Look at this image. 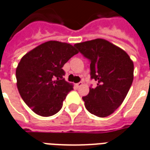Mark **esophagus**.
<instances>
[{"instance_id":"obj_1","label":"esophagus","mask_w":150,"mask_h":150,"mask_svg":"<svg viewBox=\"0 0 150 150\" xmlns=\"http://www.w3.org/2000/svg\"><path fill=\"white\" fill-rule=\"evenodd\" d=\"M82 85H83V82H79V83H76V86H78V87L81 86Z\"/></svg>"}]
</instances>
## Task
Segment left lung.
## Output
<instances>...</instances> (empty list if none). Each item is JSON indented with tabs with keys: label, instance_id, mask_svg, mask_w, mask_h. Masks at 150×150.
Returning a JSON list of instances; mask_svg holds the SVG:
<instances>
[{
	"label": "left lung",
	"instance_id": "left-lung-1",
	"mask_svg": "<svg viewBox=\"0 0 150 150\" xmlns=\"http://www.w3.org/2000/svg\"><path fill=\"white\" fill-rule=\"evenodd\" d=\"M91 62V79L95 88L83 97L85 107L92 115L104 117L117 109L125 99L134 79V63L120 47L103 39L74 45Z\"/></svg>",
	"mask_w": 150,
	"mask_h": 150
}]
</instances>
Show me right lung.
<instances>
[{"instance_id": "add662e5", "label": "right lung", "mask_w": 150, "mask_h": 150, "mask_svg": "<svg viewBox=\"0 0 150 150\" xmlns=\"http://www.w3.org/2000/svg\"><path fill=\"white\" fill-rule=\"evenodd\" d=\"M78 52L70 44L51 40L22 57L16 70V85L22 99L36 115L49 117L60 110L73 90L64 79L63 67Z\"/></svg>"}]
</instances>
